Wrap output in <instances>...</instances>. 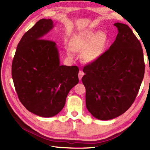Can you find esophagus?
I'll use <instances>...</instances> for the list:
<instances>
[{
	"instance_id": "obj_1",
	"label": "esophagus",
	"mask_w": 150,
	"mask_h": 150,
	"mask_svg": "<svg viewBox=\"0 0 150 150\" xmlns=\"http://www.w3.org/2000/svg\"><path fill=\"white\" fill-rule=\"evenodd\" d=\"M84 75V72L82 71H79V80H81L82 79V77H83V75Z\"/></svg>"
}]
</instances>
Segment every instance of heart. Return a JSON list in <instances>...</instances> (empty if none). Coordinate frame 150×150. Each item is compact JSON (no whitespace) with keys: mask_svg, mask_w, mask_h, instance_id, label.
<instances>
[{"mask_svg":"<svg viewBox=\"0 0 150 150\" xmlns=\"http://www.w3.org/2000/svg\"><path fill=\"white\" fill-rule=\"evenodd\" d=\"M69 46L70 49L67 50L68 55H73L71 49L82 52L81 57L84 62L94 63L106 53L108 37L104 31L87 29L72 34L69 40Z\"/></svg>","mask_w":150,"mask_h":150,"instance_id":"obj_1","label":"heart"}]
</instances>
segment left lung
Listing matches in <instances>:
<instances>
[{
	"mask_svg": "<svg viewBox=\"0 0 150 150\" xmlns=\"http://www.w3.org/2000/svg\"><path fill=\"white\" fill-rule=\"evenodd\" d=\"M114 26L118 30L115 40L99 60L84 67L82 78L87 109L101 120L115 119L129 109L144 75L141 42L128 25Z\"/></svg>",
	"mask_w": 150,
	"mask_h": 150,
	"instance_id": "1",
	"label": "left lung"
}]
</instances>
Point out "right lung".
<instances>
[{"label": "right lung", "instance_id": "1", "mask_svg": "<svg viewBox=\"0 0 150 150\" xmlns=\"http://www.w3.org/2000/svg\"><path fill=\"white\" fill-rule=\"evenodd\" d=\"M54 26L52 19L38 21L22 37L12 62L19 100L28 111L42 117L58 114L69 91L79 82L78 67L60 66L57 44L44 39Z\"/></svg>", "mask_w": 150, "mask_h": 150}]
</instances>
